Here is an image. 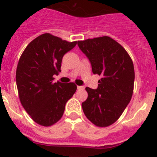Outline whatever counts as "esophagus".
Instances as JSON below:
<instances>
[{
  "instance_id": "obj_1",
  "label": "esophagus",
  "mask_w": 157,
  "mask_h": 157,
  "mask_svg": "<svg viewBox=\"0 0 157 157\" xmlns=\"http://www.w3.org/2000/svg\"><path fill=\"white\" fill-rule=\"evenodd\" d=\"M77 88H78V90H84V89H85V87H84L83 86H78Z\"/></svg>"
}]
</instances>
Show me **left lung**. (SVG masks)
Segmentation results:
<instances>
[{
  "instance_id": "obj_1",
  "label": "left lung",
  "mask_w": 157,
  "mask_h": 157,
  "mask_svg": "<svg viewBox=\"0 0 157 157\" xmlns=\"http://www.w3.org/2000/svg\"><path fill=\"white\" fill-rule=\"evenodd\" d=\"M89 59L92 71L101 76L96 90L86 87L88 98L82 110L93 124L109 126L121 117L132 98L134 67L130 56L120 44L109 36L78 41Z\"/></svg>"
}]
</instances>
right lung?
<instances>
[{"mask_svg":"<svg viewBox=\"0 0 157 157\" xmlns=\"http://www.w3.org/2000/svg\"><path fill=\"white\" fill-rule=\"evenodd\" d=\"M76 44L45 33L33 40L20 58L16 72L19 98L27 113L40 125L57 122L77 90L73 82H53V76L61 72L63 56Z\"/></svg>","mask_w":157,"mask_h":157,"instance_id":"right-lung-1","label":"right lung"}]
</instances>
